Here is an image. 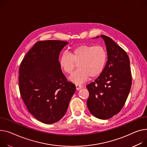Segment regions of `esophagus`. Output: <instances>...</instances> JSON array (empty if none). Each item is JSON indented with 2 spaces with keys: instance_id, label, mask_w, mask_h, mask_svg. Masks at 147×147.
I'll use <instances>...</instances> for the list:
<instances>
[{
  "instance_id": "esophagus-1",
  "label": "esophagus",
  "mask_w": 147,
  "mask_h": 147,
  "mask_svg": "<svg viewBox=\"0 0 147 147\" xmlns=\"http://www.w3.org/2000/svg\"><path fill=\"white\" fill-rule=\"evenodd\" d=\"M76 90H79L82 88V86L79 85V84H76Z\"/></svg>"
}]
</instances>
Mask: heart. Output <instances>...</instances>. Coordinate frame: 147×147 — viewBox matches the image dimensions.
Returning <instances> with one entry per match:
<instances>
[{"instance_id": "obj_1", "label": "heart", "mask_w": 147, "mask_h": 147, "mask_svg": "<svg viewBox=\"0 0 147 147\" xmlns=\"http://www.w3.org/2000/svg\"><path fill=\"white\" fill-rule=\"evenodd\" d=\"M107 54L104 47L83 45L73 48L70 53H64L59 59V65L66 73H71L78 63L79 69L73 73L69 80L80 84L89 79L99 76L104 70Z\"/></svg>"}]
</instances>
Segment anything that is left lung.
Listing matches in <instances>:
<instances>
[{"mask_svg":"<svg viewBox=\"0 0 147 147\" xmlns=\"http://www.w3.org/2000/svg\"><path fill=\"white\" fill-rule=\"evenodd\" d=\"M106 47L107 60L103 71L94 82L87 84V101L90 112L96 118L108 119L123 107L132 84L129 57L112 39L101 35Z\"/></svg>","mask_w":147,"mask_h":147,"instance_id":"left-lung-1","label":"left lung"}]
</instances>
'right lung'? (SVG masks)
Listing matches in <instances>:
<instances>
[{"label": "right lung", "instance_id": "obj_1", "mask_svg": "<svg viewBox=\"0 0 147 147\" xmlns=\"http://www.w3.org/2000/svg\"><path fill=\"white\" fill-rule=\"evenodd\" d=\"M68 42L38 41L28 51L19 68V90L27 109L35 118L46 124L59 121L65 114L76 91L67 82L58 58Z\"/></svg>", "mask_w": 147, "mask_h": 147}]
</instances>
